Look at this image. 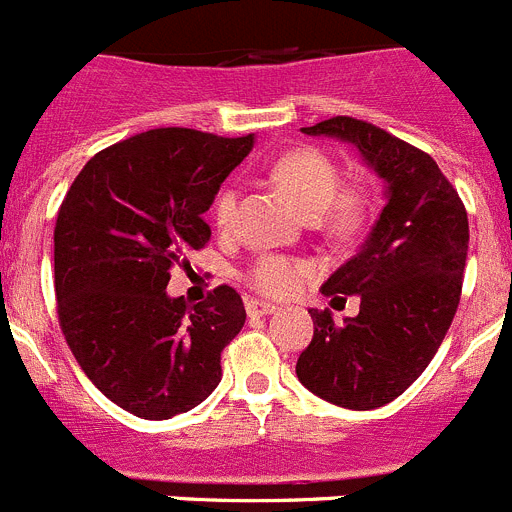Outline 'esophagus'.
<instances>
[{"label":"esophagus","instance_id":"esophagus-1","mask_svg":"<svg viewBox=\"0 0 512 512\" xmlns=\"http://www.w3.org/2000/svg\"><path fill=\"white\" fill-rule=\"evenodd\" d=\"M279 307L271 305V302H259V300H248L246 302V312L251 318H264V315H271V312H277Z\"/></svg>","mask_w":512,"mask_h":512}]
</instances>
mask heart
Masks as SVG:
<instances>
[{"label": "heart", "mask_w": 512, "mask_h": 512, "mask_svg": "<svg viewBox=\"0 0 512 512\" xmlns=\"http://www.w3.org/2000/svg\"><path fill=\"white\" fill-rule=\"evenodd\" d=\"M274 179L284 187V192L295 200V205L310 217L325 212L330 228L348 230L359 223L361 200L356 194L343 192L341 174L336 164L325 153L300 148L289 151L274 164ZM235 210V189L228 187L217 194L212 215L217 225H228ZM310 277V266L305 261L287 259V256H261L248 271V282L253 289H259L269 297H287Z\"/></svg>", "instance_id": "heart-1"}]
</instances>
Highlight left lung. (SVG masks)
I'll list each match as a JSON object with an SVG mask.
<instances>
[{"label": "left lung", "instance_id": "8db88e82", "mask_svg": "<svg viewBox=\"0 0 512 512\" xmlns=\"http://www.w3.org/2000/svg\"><path fill=\"white\" fill-rule=\"evenodd\" d=\"M305 135L354 146L384 182V210L323 295L361 297L359 315L310 310L315 333L297 359L312 395L348 410L382 408L425 372L456 315L467 266L469 220L428 153L354 117H330Z\"/></svg>", "mask_w": 512, "mask_h": 512}]
</instances>
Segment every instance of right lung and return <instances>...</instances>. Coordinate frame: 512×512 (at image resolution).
<instances>
[{
	"instance_id": "1",
	"label": "right lung",
	"mask_w": 512,
	"mask_h": 512,
	"mask_svg": "<svg viewBox=\"0 0 512 512\" xmlns=\"http://www.w3.org/2000/svg\"><path fill=\"white\" fill-rule=\"evenodd\" d=\"M256 138L161 128L104 148L79 171L53 233L58 320L99 392L146 420L187 413L212 395L223 348L246 307L233 287L200 305L169 297L171 266L210 241L225 176Z\"/></svg>"
}]
</instances>
